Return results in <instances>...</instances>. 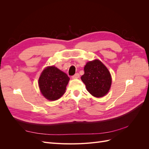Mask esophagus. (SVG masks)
<instances>
[{
  "instance_id": "esophagus-1",
  "label": "esophagus",
  "mask_w": 149,
  "mask_h": 149,
  "mask_svg": "<svg viewBox=\"0 0 149 149\" xmlns=\"http://www.w3.org/2000/svg\"><path fill=\"white\" fill-rule=\"evenodd\" d=\"M79 77V73H76L74 75H73V76H72V78H73V79H75V78H78Z\"/></svg>"
}]
</instances>
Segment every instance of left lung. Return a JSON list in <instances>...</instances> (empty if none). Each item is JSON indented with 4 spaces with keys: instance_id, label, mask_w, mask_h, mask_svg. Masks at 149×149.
<instances>
[{
    "instance_id": "left-lung-1",
    "label": "left lung",
    "mask_w": 149,
    "mask_h": 149,
    "mask_svg": "<svg viewBox=\"0 0 149 149\" xmlns=\"http://www.w3.org/2000/svg\"><path fill=\"white\" fill-rule=\"evenodd\" d=\"M81 77L88 91L94 97H101L109 92L112 83L110 72L99 60L88 62Z\"/></svg>"
}]
</instances>
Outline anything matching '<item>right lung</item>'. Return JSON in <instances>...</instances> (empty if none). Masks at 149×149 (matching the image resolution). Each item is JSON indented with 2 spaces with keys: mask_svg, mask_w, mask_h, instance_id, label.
Segmentation results:
<instances>
[{
  "mask_svg": "<svg viewBox=\"0 0 149 149\" xmlns=\"http://www.w3.org/2000/svg\"><path fill=\"white\" fill-rule=\"evenodd\" d=\"M70 78L56 67L48 66L40 75L38 85L43 96L49 101L60 98L66 91Z\"/></svg>",
  "mask_w": 149,
  "mask_h": 149,
  "instance_id": "1",
  "label": "right lung"
}]
</instances>
